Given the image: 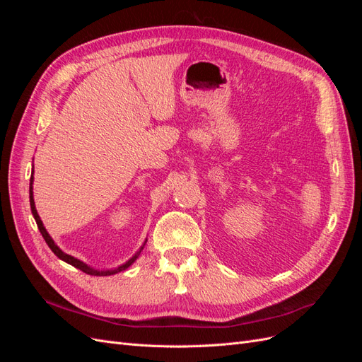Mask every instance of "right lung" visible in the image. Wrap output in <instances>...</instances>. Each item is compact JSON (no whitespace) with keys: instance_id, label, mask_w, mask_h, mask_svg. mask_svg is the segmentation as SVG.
<instances>
[{"instance_id":"add662e5","label":"right lung","mask_w":362,"mask_h":362,"mask_svg":"<svg viewBox=\"0 0 362 362\" xmlns=\"http://www.w3.org/2000/svg\"><path fill=\"white\" fill-rule=\"evenodd\" d=\"M33 173H35V169H33ZM33 173H31V178H30V206H31V213H33V217H35V221H36V223H37V228H39V231H40L42 237L45 238V242H47V245L49 246V249H51V250L54 252V254H56L62 261L68 262V264H71V266H74V267H76V269L83 270L84 273H87V275H93V276H110V275H116V273L122 272V270H127V269H128L131 264H133V262L139 258L140 252L144 250V247H145L148 240H145V243L140 246V249L136 252V254H134L133 257H131L128 261H125L124 264H120V266H117V267H115V269H105V270L93 269L92 266H89V264H86V262H83L81 259L75 258V257H72V255H69V254H64V252H63L56 243H54L52 237L48 234L45 226H43V223H42V221H40V216L37 214L36 205H35V198H33V181H35V177H33Z\"/></svg>"}]
</instances>
